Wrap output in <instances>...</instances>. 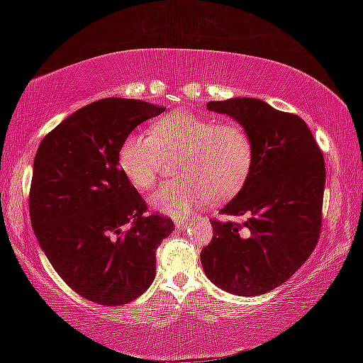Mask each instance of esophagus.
<instances>
[{"instance_id":"1","label":"esophagus","mask_w":363,"mask_h":363,"mask_svg":"<svg viewBox=\"0 0 363 363\" xmlns=\"http://www.w3.org/2000/svg\"><path fill=\"white\" fill-rule=\"evenodd\" d=\"M174 224L177 229H186V227L189 225V219L187 218H176Z\"/></svg>"}]
</instances>
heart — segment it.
Returning <instances> with one entry per match:
<instances>
[{"instance_id":"b5f03b06","label":"heart","mask_w":363,"mask_h":363,"mask_svg":"<svg viewBox=\"0 0 363 363\" xmlns=\"http://www.w3.org/2000/svg\"><path fill=\"white\" fill-rule=\"evenodd\" d=\"M177 162L184 181H169L150 196V205L169 216H187L200 205L235 196L250 179L255 144L242 123L173 112L147 133H131L118 149L123 174L139 190L157 182L164 158Z\"/></svg>"}]
</instances>
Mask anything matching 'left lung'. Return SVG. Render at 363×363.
I'll use <instances>...</instances> for the list:
<instances>
[{"instance_id": "1", "label": "left lung", "mask_w": 363, "mask_h": 363, "mask_svg": "<svg viewBox=\"0 0 363 363\" xmlns=\"http://www.w3.org/2000/svg\"><path fill=\"white\" fill-rule=\"evenodd\" d=\"M247 128L255 164L245 187L213 219V240L201 250L206 277L238 296L264 294L284 284L312 255L320 237L325 160L306 121L261 99L211 101Z\"/></svg>"}]
</instances>
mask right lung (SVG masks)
<instances>
[{"mask_svg":"<svg viewBox=\"0 0 363 363\" xmlns=\"http://www.w3.org/2000/svg\"><path fill=\"white\" fill-rule=\"evenodd\" d=\"M164 107L108 97L89 104L41 140L30 186L40 247L67 285L101 306L139 298L155 279L157 248L174 230L118 164L128 134Z\"/></svg>","mask_w":363,"mask_h":363,"instance_id":"obj_1","label":"right lung"}]
</instances>
